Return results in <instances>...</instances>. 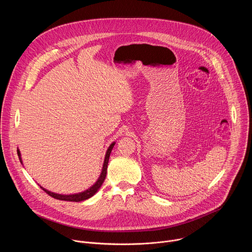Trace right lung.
Returning <instances> with one entry per match:
<instances>
[{"label":"right lung","mask_w":252,"mask_h":252,"mask_svg":"<svg viewBox=\"0 0 252 252\" xmlns=\"http://www.w3.org/2000/svg\"><path fill=\"white\" fill-rule=\"evenodd\" d=\"M115 146V142H113L112 145L110 146V148L107 149L106 151V154H105V158H104V162H103V166H102V171L99 175V178L97 179V182L89 189H87L86 191L84 192H81V193H77V194H69V195H63V194H58V193H54V192H51L45 189H43L41 187V189L43 190H45L49 195H51L52 197L56 198V199H60V200H65V201H75V202H78V201H83V200H86L90 197H92L97 190L98 189L101 187L102 183L104 182V178H105V175H106V168H107V163H109V158H110V155L112 153V150ZM18 156L20 157V159H21V154H20V151L18 150Z\"/></svg>","instance_id":"add662e5"}]
</instances>
